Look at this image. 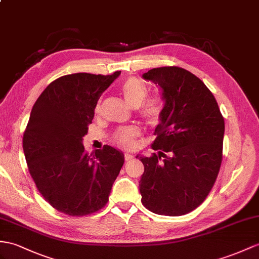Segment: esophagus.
<instances>
[{"mask_svg":"<svg viewBox=\"0 0 259 259\" xmlns=\"http://www.w3.org/2000/svg\"><path fill=\"white\" fill-rule=\"evenodd\" d=\"M133 158H134V156H133V155H131V154H128V153H126V154L124 155V159H125L126 161L132 160Z\"/></svg>","mask_w":259,"mask_h":259,"instance_id":"1","label":"esophagus"}]
</instances>
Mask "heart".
<instances>
[{"label": "heart", "mask_w": 259, "mask_h": 259, "mask_svg": "<svg viewBox=\"0 0 259 259\" xmlns=\"http://www.w3.org/2000/svg\"><path fill=\"white\" fill-rule=\"evenodd\" d=\"M122 93L126 102L132 108H137L141 117H143L147 123L156 124L159 121L161 113L159 100L155 97L146 99L148 90L142 81L136 78H130L126 80L122 87ZM100 109V106H98V112ZM140 130L134 127V126H130V127L118 130L113 141L118 146L132 149L136 146V138L140 136Z\"/></svg>", "instance_id": "1"}]
</instances>
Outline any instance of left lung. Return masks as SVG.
<instances>
[{"mask_svg": "<svg viewBox=\"0 0 259 259\" xmlns=\"http://www.w3.org/2000/svg\"><path fill=\"white\" fill-rule=\"evenodd\" d=\"M161 89L165 105L150 157L144 165L142 203L160 215H184L203 202L222 162L224 118L212 92L180 67L154 68L143 74Z\"/></svg>", "mask_w": 259, "mask_h": 259, "instance_id": "obj_1", "label": "left lung"}]
</instances>
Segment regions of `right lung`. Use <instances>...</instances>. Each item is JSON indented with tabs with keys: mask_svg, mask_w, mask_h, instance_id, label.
Masks as SVG:
<instances>
[{
	"mask_svg": "<svg viewBox=\"0 0 259 259\" xmlns=\"http://www.w3.org/2000/svg\"><path fill=\"white\" fill-rule=\"evenodd\" d=\"M119 74L62 75L31 109L23 136L29 174L44 199L68 215L102 209L124 163L122 151L109 145L92 157L82 145L100 97Z\"/></svg>",
	"mask_w": 259,
	"mask_h": 259,
	"instance_id": "obj_1",
	"label": "right lung"
}]
</instances>
